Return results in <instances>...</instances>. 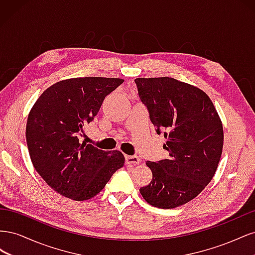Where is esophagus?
<instances>
[{
  "mask_svg": "<svg viewBox=\"0 0 255 255\" xmlns=\"http://www.w3.org/2000/svg\"><path fill=\"white\" fill-rule=\"evenodd\" d=\"M126 163L128 165H138L140 163V159L136 155H128L126 156Z\"/></svg>",
  "mask_w": 255,
  "mask_h": 255,
  "instance_id": "obj_1",
  "label": "esophagus"
}]
</instances>
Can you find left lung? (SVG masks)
I'll return each mask as SVG.
<instances>
[{
    "instance_id": "obj_1",
    "label": "left lung",
    "mask_w": 255,
    "mask_h": 255,
    "mask_svg": "<svg viewBox=\"0 0 255 255\" xmlns=\"http://www.w3.org/2000/svg\"><path fill=\"white\" fill-rule=\"evenodd\" d=\"M135 83L169 152L166 159L146 161L152 181L139 191L152 206L174 208L196 198L212 181L222 153V123L201 89L166 76Z\"/></svg>"
}]
</instances>
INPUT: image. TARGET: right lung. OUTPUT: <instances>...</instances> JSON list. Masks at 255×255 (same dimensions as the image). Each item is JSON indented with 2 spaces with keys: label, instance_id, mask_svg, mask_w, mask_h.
I'll return each instance as SVG.
<instances>
[{
  "label": "right lung",
  "instance_id": "obj_1",
  "mask_svg": "<svg viewBox=\"0 0 255 255\" xmlns=\"http://www.w3.org/2000/svg\"><path fill=\"white\" fill-rule=\"evenodd\" d=\"M125 82L76 78L57 82L38 98L26 123V143L36 171L61 196L84 201L98 195L125 165L120 151L80 143L85 123L97 116L104 99Z\"/></svg>",
  "mask_w": 255,
  "mask_h": 255
}]
</instances>
